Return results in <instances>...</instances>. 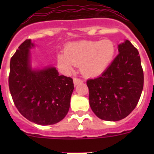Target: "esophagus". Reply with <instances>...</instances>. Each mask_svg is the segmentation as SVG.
I'll return each mask as SVG.
<instances>
[{
  "label": "esophagus",
  "instance_id": "obj_1",
  "mask_svg": "<svg viewBox=\"0 0 154 154\" xmlns=\"http://www.w3.org/2000/svg\"><path fill=\"white\" fill-rule=\"evenodd\" d=\"M73 82H74L75 85H77L78 84L82 83V80H81L80 79L78 78H73Z\"/></svg>",
  "mask_w": 154,
  "mask_h": 154
}]
</instances>
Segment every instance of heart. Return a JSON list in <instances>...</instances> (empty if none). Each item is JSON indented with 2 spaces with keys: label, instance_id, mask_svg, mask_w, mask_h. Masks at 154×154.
Here are the masks:
<instances>
[{
  "label": "heart",
  "instance_id": "b5f03b06",
  "mask_svg": "<svg viewBox=\"0 0 154 154\" xmlns=\"http://www.w3.org/2000/svg\"><path fill=\"white\" fill-rule=\"evenodd\" d=\"M65 52L57 56L58 64L65 72H70L75 65L86 77L103 74L113 61L116 46L109 39L83 40L71 42L65 47Z\"/></svg>",
  "mask_w": 154,
  "mask_h": 154
}]
</instances>
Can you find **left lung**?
Returning <instances> with one entry per match:
<instances>
[{"mask_svg":"<svg viewBox=\"0 0 154 154\" xmlns=\"http://www.w3.org/2000/svg\"><path fill=\"white\" fill-rule=\"evenodd\" d=\"M119 54L98 78L86 82L89 105L99 119L118 121L137 106L143 88V71L138 50L130 41L118 45Z\"/></svg>","mask_w":154,"mask_h":154,"instance_id":"obj_1","label":"left lung"}]
</instances>
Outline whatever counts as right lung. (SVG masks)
I'll use <instances>...</instances> for the list:
<instances>
[{
    "mask_svg": "<svg viewBox=\"0 0 154 154\" xmlns=\"http://www.w3.org/2000/svg\"><path fill=\"white\" fill-rule=\"evenodd\" d=\"M27 39L11 58L9 89L20 113L39 125H52L65 117L74 89L72 79L59 75L55 67L32 69Z\"/></svg>",
    "mask_w": 154,
    "mask_h": 154,
    "instance_id": "1",
    "label": "right lung"
}]
</instances>
